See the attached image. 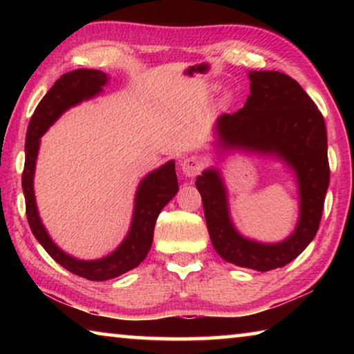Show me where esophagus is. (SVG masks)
<instances>
[{"mask_svg":"<svg viewBox=\"0 0 354 354\" xmlns=\"http://www.w3.org/2000/svg\"><path fill=\"white\" fill-rule=\"evenodd\" d=\"M203 167H205V162H203V159L198 158V156H189V158H185L181 162V169L184 171V175L189 178L200 175Z\"/></svg>","mask_w":354,"mask_h":354,"instance_id":"obj_1","label":"esophagus"}]
</instances>
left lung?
I'll return each instance as SVG.
<instances>
[{"label": "left lung", "instance_id": "obj_1", "mask_svg": "<svg viewBox=\"0 0 354 354\" xmlns=\"http://www.w3.org/2000/svg\"><path fill=\"white\" fill-rule=\"evenodd\" d=\"M247 103L223 113L218 133L225 147L277 153L297 171L301 214L287 241L263 245L241 237L226 209V194L218 173L206 170L196 178L209 236L217 253L237 267L268 272L284 267L301 253L319 230L329 184L325 120L299 84L279 71H250Z\"/></svg>", "mask_w": 354, "mask_h": 354}]
</instances>
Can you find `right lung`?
<instances>
[{"mask_svg": "<svg viewBox=\"0 0 354 354\" xmlns=\"http://www.w3.org/2000/svg\"><path fill=\"white\" fill-rule=\"evenodd\" d=\"M107 76L100 70L80 68L62 75L35 107L26 133V158L23 169L21 185L26 203V217L34 237L40 242L53 259L61 263L68 272L91 281H106L115 278L124 272L133 270L145 259L153 242L154 225L162 207L178 192V179L175 162H169L159 170L143 179L136 196L134 218L129 234L120 247L104 259L100 261H77L59 250L50 237L39 218L35 207L32 178L35 158H37L39 139L41 134L55 123V120L70 106L80 103L84 98H91L101 91Z\"/></svg>", "mask_w": 354, "mask_h": 354, "instance_id": "right-lung-1", "label": "right lung"}]
</instances>
